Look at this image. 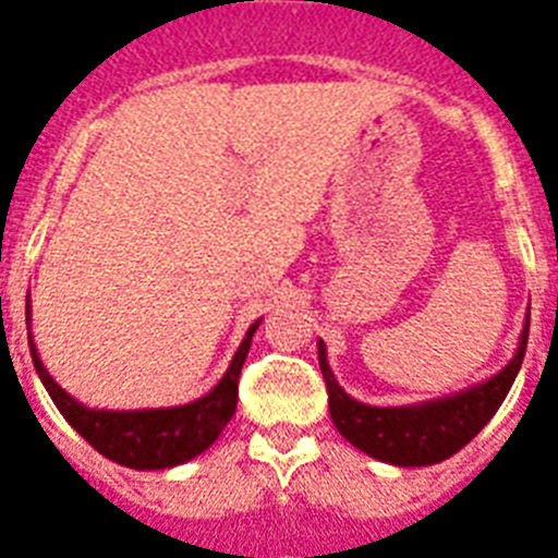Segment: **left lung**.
<instances>
[{
    "label": "left lung",
    "instance_id": "obj_1",
    "mask_svg": "<svg viewBox=\"0 0 558 558\" xmlns=\"http://www.w3.org/2000/svg\"><path fill=\"white\" fill-rule=\"evenodd\" d=\"M527 330H531V313L524 316V328L513 359L490 379L456 390L450 396L416 404H399V408H376V404L359 402L351 393H344L328 365V348L319 339L316 342L319 367L325 385H328V408L336 430L362 453L373 456L379 462L396 464V468H427V464L445 462L459 453L499 411V404L505 402V396L513 388L519 367H522Z\"/></svg>",
    "mask_w": 558,
    "mask_h": 558
}]
</instances>
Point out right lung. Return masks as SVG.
<instances>
[{"instance_id": "add662e5", "label": "right lung", "mask_w": 558, "mask_h": 558, "mask_svg": "<svg viewBox=\"0 0 558 558\" xmlns=\"http://www.w3.org/2000/svg\"><path fill=\"white\" fill-rule=\"evenodd\" d=\"M27 344H31V356L34 367L39 373L41 385L50 393L53 404L59 408L68 425L82 436V439L96 448L110 462L133 468V471H165V468H177L199 453H205L225 425L230 422L236 411L239 396V373L245 365L247 351H251L253 333L262 325L256 319L247 328L245 339L236 348L230 359L228 371L214 388L205 396L193 399L187 404H173V408H140V411H108V408H87L80 399H73L68 390L59 385L41 365L39 351H36L34 336H31V293H27Z\"/></svg>"}]
</instances>
